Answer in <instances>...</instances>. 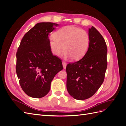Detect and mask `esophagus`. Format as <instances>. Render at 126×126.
<instances>
[{
	"instance_id": "34e87169",
	"label": "esophagus",
	"mask_w": 126,
	"mask_h": 126,
	"mask_svg": "<svg viewBox=\"0 0 126 126\" xmlns=\"http://www.w3.org/2000/svg\"><path fill=\"white\" fill-rule=\"evenodd\" d=\"M63 69H65L66 68V66H67V63H65L63 62Z\"/></svg>"
}]
</instances>
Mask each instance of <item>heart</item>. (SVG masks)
Here are the masks:
<instances>
[{"label":"heart","instance_id":"heart-1","mask_svg":"<svg viewBox=\"0 0 126 126\" xmlns=\"http://www.w3.org/2000/svg\"><path fill=\"white\" fill-rule=\"evenodd\" d=\"M54 36L49 38V44L51 51L55 56H59L64 50L66 58L71 57L72 60H78L85 56L89 48L88 33L77 27H63L57 30Z\"/></svg>","mask_w":126,"mask_h":126}]
</instances>
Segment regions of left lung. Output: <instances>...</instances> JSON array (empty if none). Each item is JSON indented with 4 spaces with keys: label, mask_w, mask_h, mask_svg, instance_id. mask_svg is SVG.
I'll return each instance as SVG.
<instances>
[{
    "label": "left lung",
    "mask_w": 126,
    "mask_h": 126,
    "mask_svg": "<svg viewBox=\"0 0 126 126\" xmlns=\"http://www.w3.org/2000/svg\"><path fill=\"white\" fill-rule=\"evenodd\" d=\"M90 44L83 58L66 67L67 89L76 99L93 96L104 82L107 67L105 39L94 27L89 29Z\"/></svg>",
    "instance_id": "left-lung-1"
}]
</instances>
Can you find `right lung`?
Here are the masks:
<instances>
[{
	"label": "right lung",
	"instance_id": "add662e5",
	"mask_svg": "<svg viewBox=\"0 0 126 126\" xmlns=\"http://www.w3.org/2000/svg\"><path fill=\"white\" fill-rule=\"evenodd\" d=\"M58 26L53 22L36 24L18 48L17 75L22 89L31 97L45 96L55 75L63 69L62 60L52 55L49 44V33Z\"/></svg>",
	"mask_w": 126,
	"mask_h": 126
}]
</instances>
